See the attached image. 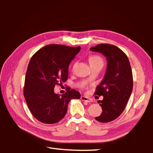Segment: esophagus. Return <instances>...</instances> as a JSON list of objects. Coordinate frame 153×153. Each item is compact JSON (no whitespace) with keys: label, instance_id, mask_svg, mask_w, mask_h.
Wrapping results in <instances>:
<instances>
[{"label":"esophagus","instance_id":"1","mask_svg":"<svg viewBox=\"0 0 153 153\" xmlns=\"http://www.w3.org/2000/svg\"><path fill=\"white\" fill-rule=\"evenodd\" d=\"M81 99H82V100H83V101H86L87 102H90L92 101V100L90 99V98L86 97V96H82Z\"/></svg>","mask_w":153,"mask_h":153}]
</instances>
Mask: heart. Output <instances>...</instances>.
Here are the masks:
<instances>
[{"mask_svg":"<svg viewBox=\"0 0 153 153\" xmlns=\"http://www.w3.org/2000/svg\"><path fill=\"white\" fill-rule=\"evenodd\" d=\"M88 61H89V63H90V66H91V67L98 65H103L102 59L98 55L90 56ZM90 79H91V77H88L87 78L88 80H90Z\"/></svg>","mask_w":153,"mask_h":153,"instance_id":"1","label":"heart"}]
</instances>
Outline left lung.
<instances>
[{
    "mask_svg": "<svg viewBox=\"0 0 153 153\" xmlns=\"http://www.w3.org/2000/svg\"><path fill=\"white\" fill-rule=\"evenodd\" d=\"M90 51L102 53L107 58L106 74L94 93L103 97L102 100H98L102 112L95 120L102 123L110 122L123 113L132 92L130 63L126 54L112 45L100 44L90 48Z\"/></svg>",
    "mask_w": 153,
    "mask_h": 153,
    "instance_id": "left-lung-1",
    "label": "left lung"
}]
</instances>
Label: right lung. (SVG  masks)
<instances>
[{
  "instance_id": "1",
  "label": "right lung",
  "mask_w": 153,
  "mask_h": 153,
  "mask_svg": "<svg viewBox=\"0 0 153 153\" xmlns=\"http://www.w3.org/2000/svg\"><path fill=\"white\" fill-rule=\"evenodd\" d=\"M81 47L49 45L33 55L25 77L24 95L31 113L40 122L53 124L64 117L68 103L79 99L80 93L67 90L64 94H55L54 88L68 78V68Z\"/></svg>"
}]
</instances>
